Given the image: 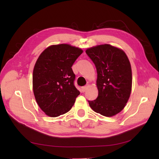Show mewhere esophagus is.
Returning a JSON list of instances; mask_svg holds the SVG:
<instances>
[{"instance_id": "obj_1", "label": "esophagus", "mask_w": 159, "mask_h": 159, "mask_svg": "<svg viewBox=\"0 0 159 159\" xmlns=\"http://www.w3.org/2000/svg\"><path fill=\"white\" fill-rule=\"evenodd\" d=\"M87 87H88V86H83L81 87V91L82 92H85V91L87 89Z\"/></svg>"}]
</instances>
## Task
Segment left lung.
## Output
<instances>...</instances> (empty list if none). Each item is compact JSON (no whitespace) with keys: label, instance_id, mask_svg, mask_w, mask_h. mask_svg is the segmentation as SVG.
Wrapping results in <instances>:
<instances>
[{"label":"left lung","instance_id":"8db88e82","mask_svg":"<svg viewBox=\"0 0 159 159\" xmlns=\"http://www.w3.org/2000/svg\"><path fill=\"white\" fill-rule=\"evenodd\" d=\"M96 67L98 96L88 100L95 112L111 117L122 110L132 88V70L126 54L109 44L92 47L86 50Z\"/></svg>","mask_w":159,"mask_h":159}]
</instances>
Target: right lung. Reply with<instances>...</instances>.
Returning <instances> with one entry per match:
<instances>
[{
    "label": "right lung",
    "instance_id": "obj_1",
    "mask_svg": "<svg viewBox=\"0 0 159 159\" xmlns=\"http://www.w3.org/2000/svg\"><path fill=\"white\" fill-rule=\"evenodd\" d=\"M83 50L68 44L50 46L43 51L33 69V89L37 103L50 117L71 109L80 92L74 85L72 66Z\"/></svg>",
    "mask_w": 159,
    "mask_h": 159
}]
</instances>
